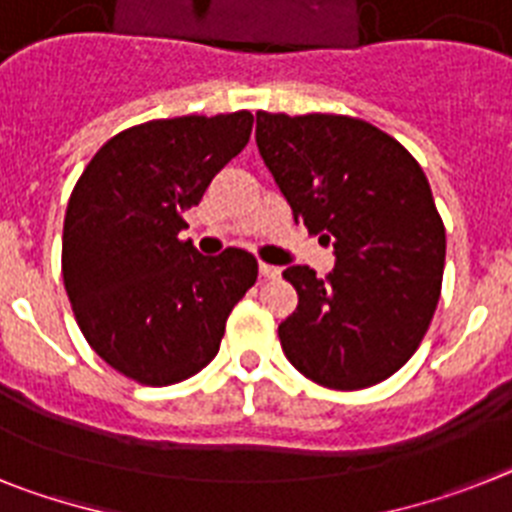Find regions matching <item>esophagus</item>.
<instances>
[{"instance_id": "obj_1", "label": "esophagus", "mask_w": 512, "mask_h": 512, "mask_svg": "<svg viewBox=\"0 0 512 512\" xmlns=\"http://www.w3.org/2000/svg\"><path fill=\"white\" fill-rule=\"evenodd\" d=\"M260 276H263V278H278V276H281V268H278V265L260 263Z\"/></svg>"}]
</instances>
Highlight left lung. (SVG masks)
<instances>
[{
	"label": "left lung",
	"instance_id": "8db88e82",
	"mask_svg": "<svg viewBox=\"0 0 512 512\" xmlns=\"http://www.w3.org/2000/svg\"><path fill=\"white\" fill-rule=\"evenodd\" d=\"M257 148L309 234L333 244L325 278L291 265L299 304L278 325L283 354L333 390L388 380L437 309L445 226L419 161L388 132L343 114L257 111Z\"/></svg>",
	"mask_w": 512,
	"mask_h": 512
}]
</instances>
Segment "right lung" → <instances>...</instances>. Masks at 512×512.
Listing matches in <instances>:
<instances>
[{
	"label": "right lung",
	"mask_w": 512,
	"mask_h": 512,
	"mask_svg": "<svg viewBox=\"0 0 512 512\" xmlns=\"http://www.w3.org/2000/svg\"><path fill=\"white\" fill-rule=\"evenodd\" d=\"M252 114L153 119L98 148L64 213L62 276L90 349L119 375L163 388L197 375L221 346L257 260L182 242L184 213L249 143Z\"/></svg>",
	"instance_id": "add662e5"
}]
</instances>
